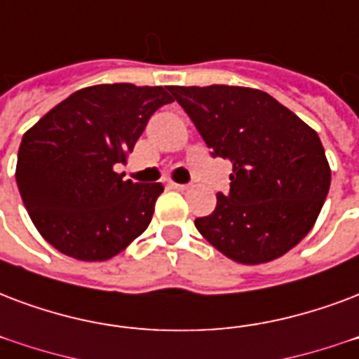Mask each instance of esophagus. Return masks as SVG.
<instances>
[{"instance_id": "obj_1", "label": "esophagus", "mask_w": 359, "mask_h": 359, "mask_svg": "<svg viewBox=\"0 0 359 359\" xmlns=\"http://www.w3.org/2000/svg\"><path fill=\"white\" fill-rule=\"evenodd\" d=\"M171 188H175V190H179V191H184L188 190V184H177V182H171Z\"/></svg>"}]
</instances>
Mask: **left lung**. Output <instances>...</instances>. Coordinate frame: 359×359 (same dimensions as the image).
<instances>
[{
    "mask_svg": "<svg viewBox=\"0 0 359 359\" xmlns=\"http://www.w3.org/2000/svg\"><path fill=\"white\" fill-rule=\"evenodd\" d=\"M212 156L233 163L229 194L196 228L237 264L280 258L313 229L332 184L318 133L262 90L171 86Z\"/></svg>",
    "mask_w": 359,
    "mask_h": 359,
    "instance_id": "left-lung-1",
    "label": "left lung"
}]
</instances>
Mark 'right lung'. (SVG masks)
Here are the masks:
<instances>
[{"mask_svg": "<svg viewBox=\"0 0 359 359\" xmlns=\"http://www.w3.org/2000/svg\"><path fill=\"white\" fill-rule=\"evenodd\" d=\"M173 97L128 82L76 90L22 137L16 184L43 239L81 262H105L149 228L160 182L116 173L152 114Z\"/></svg>", "mask_w": 359, "mask_h": 359, "instance_id": "add662e5", "label": "right lung"}]
</instances>
